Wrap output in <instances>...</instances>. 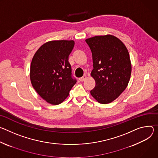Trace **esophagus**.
Masks as SVG:
<instances>
[{
  "instance_id": "obj_1",
  "label": "esophagus",
  "mask_w": 158,
  "mask_h": 158,
  "mask_svg": "<svg viewBox=\"0 0 158 158\" xmlns=\"http://www.w3.org/2000/svg\"><path fill=\"white\" fill-rule=\"evenodd\" d=\"M86 78V75H83L82 77L80 78V80L81 81H84Z\"/></svg>"
}]
</instances>
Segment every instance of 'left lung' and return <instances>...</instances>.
Instances as JSON below:
<instances>
[{
  "label": "left lung",
  "instance_id": "8db88e82",
  "mask_svg": "<svg viewBox=\"0 0 158 158\" xmlns=\"http://www.w3.org/2000/svg\"><path fill=\"white\" fill-rule=\"evenodd\" d=\"M92 53L95 81L92 96L100 103L115 100L123 92L130 80L132 65L129 51L118 38L111 34L86 39Z\"/></svg>",
  "mask_w": 158,
  "mask_h": 158
}]
</instances>
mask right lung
<instances>
[{
  "label": "right lung",
  "mask_w": 158,
  "mask_h": 158,
  "mask_svg": "<svg viewBox=\"0 0 158 158\" xmlns=\"http://www.w3.org/2000/svg\"><path fill=\"white\" fill-rule=\"evenodd\" d=\"M74 44L73 40L46 42L32 59L31 84L40 96L50 104L62 103L77 83L72 77V68L68 61Z\"/></svg>",
  "instance_id": "1"
}]
</instances>
